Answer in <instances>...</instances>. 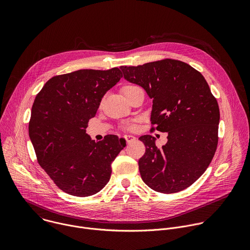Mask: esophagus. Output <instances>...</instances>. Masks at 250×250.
I'll return each instance as SVG.
<instances>
[{
  "label": "esophagus",
  "instance_id": "obj_1",
  "mask_svg": "<svg viewBox=\"0 0 250 250\" xmlns=\"http://www.w3.org/2000/svg\"><path fill=\"white\" fill-rule=\"evenodd\" d=\"M124 137L125 138L127 144H129V142H131V141H133V140L136 139V137H135L134 135H131V134H126V135H125Z\"/></svg>",
  "mask_w": 250,
  "mask_h": 250
}]
</instances>
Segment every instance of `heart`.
Instances as JSON below:
<instances>
[{"instance_id": "obj_1", "label": "heart", "mask_w": 250, "mask_h": 250, "mask_svg": "<svg viewBox=\"0 0 250 250\" xmlns=\"http://www.w3.org/2000/svg\"><path fill=\"white\" fill-rule=\"evenodd\" d=\"M133 88H135V87H134V86H125V87L123 88V93H126V92L130 91V90L133 89Z\"/></svg>"}]
</instances>
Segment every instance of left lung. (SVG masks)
Listing matches in <instances>:
<instances>
[{"mask_svg":"<svg viewBox=\"0 0 250 250\" xmlns=\"http://www.w3.org/2000/svg\"><path fill=\"white\" fill-rule=\"evenodd\" d=\"M120 68L125 80L145 89L152 100L151 123L168 133L161 148L151 135L139 137L146 147L138 160L142 180L164 194L188 188L206 171L218 146L220 109L206 79L174 59Z\"/></svg>","mask_w":250,"mask_h":250,"instance_id":"obj_1","label":"left lung"}]
</instances>
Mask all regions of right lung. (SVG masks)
Instances as JSON below:
<instances>
[{"label": "right lung", "instance_id": "right-lung-1", "mask_svg": "<svg viewBox=\"0 0 250 250\" xmlns=\"http://www.w3.org/2000/svg\"><path fill=\"white\" fill-rule=\"evenodd\" d=\"M122 77L119 68L81 69L52 77L35 97L30 141L40 165L69 195L100 192L110 181L113 161L126 146L114 134L95 142L86 133L102 98Z\"/></svg>", "mask_w": 250, "mask_h": 250}]
</instances>
